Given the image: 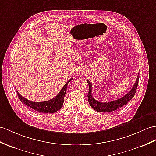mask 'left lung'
Returning a JSON list of instances; mask_svg holds the SVG:
<instances>
[{
	"instance_id": "8db88e82",
	"label": "left lung",
	"mask_w": 156,
	"mask_h": 156,
	"mask_svg": "<svg viewBox=\"0 0 156 156\" xmlns=\"http://www.w3.org/2000/svg\"><path fill=\"white\" fill-rule=\"evenodd\" d=\"M87 81L88 83L89 87V93L88 94H87V96H88V100L90 107H92V108L97 112H109L116 111V110L122 107L124 105H126L128 102L134 97L138 85L139 74L138 75V77L136 79V81L134 83V86L132 87V89L129 91L126 95H124L122 98H119V99L117 100L108 102H101L94 99L92 96V93H91V92H92V84H91L90 81H89L88 79H87Z\"/></svg>"
}]
</instances>
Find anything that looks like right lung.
I'll return each instance as SVG.
<instances>
[{
  "label": "right lung",
  "mask_w": 156,
  "mask_h": 156,
  "mask_svg": "<svg viewBox=\"0 0 156 156\" xmlns=\"http://www.w3.org/2000/svg\"><path fill=\"white\" fill-rule=\"evenodd\" d=\"M72 79H73L72 78L70 79L64 85L62 89V90H60V92L59 93L58 95L55 97L53 98L52 99H50L49 101L44 102L30 101L22 97L16 90L18 97L22 103L25 104L26 106H28V107L35 110V111L37 112L44 113H54L59 111V110L62 107L64 97H65V94L67 90V84L72 80Z\"/></svg>",
  "instance_id": "1"
}]
</instances>
